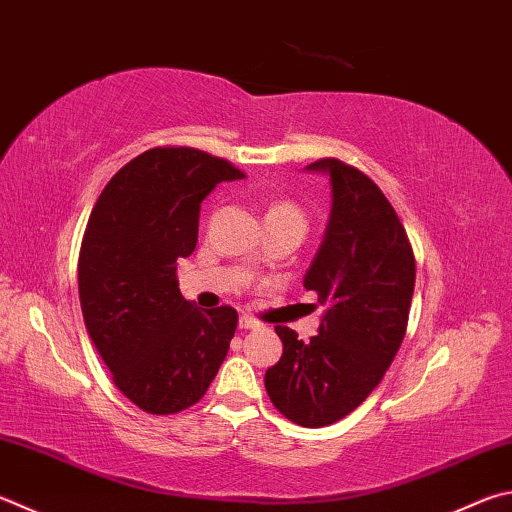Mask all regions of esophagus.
<instances>
[{
  "label": "esophagus",
  "mask_w": 512,
  "mask_h": 512,
  "mask_svg": "<svg viewBox=\"0 0 512 512\" xmlns=\"http://www.w3.org/2000/svg\"><path fill=\"white\" fill-rule=\"evenodd\" d=\"M259 322L250 315H239V329H257Z\"/></svg>",
  "instance_id": "esophagus-1"
}]
</instances>
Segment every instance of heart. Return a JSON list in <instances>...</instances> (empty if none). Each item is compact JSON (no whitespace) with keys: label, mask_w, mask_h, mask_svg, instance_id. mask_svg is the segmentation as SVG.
Wrapping results in <instances>:
<instances>
[{"label":"heart","mask_w":512,"mask_h":512,"mask_svg":"<svg viewBox=\"0 0 512 512\" xmlns=\"http://www.w3.org/2000/svg\"><path fill=\"white\" fill-rule=\"evenodd\" d=\"M268 215H293V217H300L302 219L300 210H297L295 206H291V203H277V206H273L271 210H268Z\"/></svg>","instance_id":"1"}]
</instances>
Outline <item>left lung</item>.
Here are the masks:
<instances>
[{
  "mask_svg": "<svg viewBox=\"0 0 512 512\" xmlns=\"http://www.w3.org/2000/svg\"><path fill=\"white\" fill-rule=\"evenodd\" d=\"M329 176L331 212L304 275L324 306L318 336L275 327L284 351L264 385L288 421L324 427L374 392L405 338L416 264L405 228L378 185L338 159L306 165Z\"/></svg>",
  "mask_w": 512,
  "mask_h": 512,
  "instance_id": "obj_1",
  "label": "left lung"
}]
</instances>
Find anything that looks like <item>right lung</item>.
Returning <instances> with one entry per match:
<instances>
[{"instance_id":"1","label":"right lung","mask_w":512,"mask_h":512,"mask_svg":"<svg viewBox=\"0 0 512 512\" xmlns=\"http://www.w3.org/2000/svg\"><path fill=\"white\" fill-rule=\"evenodd\" d=\"M235 165L192 147H154L114 174L91 210L78 262L85 327L129 401L174 414L201 401L237 329L232 306L185 300L176 259L192 255L201 203Z\"/></svg>"}]
</instances>
